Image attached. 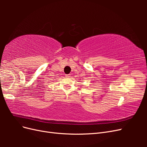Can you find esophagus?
Here are the masks:
<instances>
[{
  "label": "esophagus",
  "mask_w": 147,
  "mask_h": 147,
  "mask_svg": "<svg viewBox=\"0 0 147 147\" xmlns=\"http://www.w3.org/2000/svg\"><path fill=\"white\" fill-rule=\"evenodd\" d=\"M66 77H70V74H67V75H65Z\"/></svg>",
  "instance_id": "esophagus-1"
}]
</instances>
